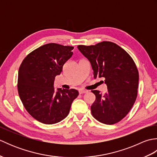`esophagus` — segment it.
I'll return each instance as SVG.
<instances>
[{"instance_id": "obj_1", "label": "esophagus", "mask_w": 157, "mask_h": 157, "mask_svg": "<svg viewBox=\"0 0 157 157\" xmlns=\"http://www.w3.org/2000/svg\"><path fill=\"white\" fill-rule=\"evenodd\" d=\"M88 90H79V93L80 94H85V93H87Z\"/></svg>"}]
</instances>
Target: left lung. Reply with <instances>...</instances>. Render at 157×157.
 <instances>
[{
    "instance_id": "1",
    "label": "left lung",
    "mask_w": 157,
    "mask_h": 157,
    "mask_svg": "<svg viewBox=\"0 0 157 157\" xmlns=\"http://www.w3.org/2000/svg\"><path fill=\"white\" fill-rule=\"evenodd\" d=\"M90 62L94 78H104L107 91L92 90L96 100L92 116L99 122L113 125L128 115L137 98L139 73L134 60L115 43L103 41L95 45H78Z\"/></svg>"
}]
</instances>
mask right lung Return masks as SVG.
Listing matches in <instances>:
<instances>
[{
  "mask_svg": "<svg viewBox=\"0 0 157 157\" xmlns=\"http://www.w3.org/2000/svg\"><path fill=\"white\" fill-rule=\"evenodd\" d=\"M73 46L49 43L25 56L19 67L17 90L26 111L37 121L54 124L64 119L73 100L79 94L75 89L59 88L54 81L61 74L65 62L71 57Z\"/></svg>",
  "mask_w": 157,
  "mask_h": 157,
  "instance_id": "add662e5",
  "label": "right lung"
}]
</instances>
